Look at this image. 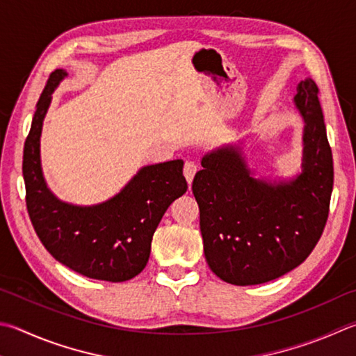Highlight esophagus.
Segmentation results:
<instances>
[{
    "label": "esophagus",
    "mask_w": 356,
    "mask_h": 356,
    "mask_svg": "<svg viewBox=\"0 0 356 356\" xmlns=\"http://www.w3.org/2000/svg\"><path fill=\"white\" fill-rule=\"evenodd\" d=\"M197 170H199V166H197L196 161H193V160H186V161H185L184 174H185L186 182H188V184H191V182H193V179H195Z\"/></svg>",
    "instance_id": "obj_1"
}]
</instances>
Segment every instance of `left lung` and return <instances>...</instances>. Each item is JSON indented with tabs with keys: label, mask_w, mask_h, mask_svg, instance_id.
<instances>
[{
	"label": "left lung",
	"mask_w": 356,
	"mask_h": 356,
	"mask_svg": "<svg viewBox=\"0 0 356 356\" xmlns=\"http://www.w3.org/2000/svg\"><path fill=\"white\" fill-rule=\"evenodd\" d=\"M318 95L313 79L297 86L294 101L305 120L303 171L291 182L254 179L236 147L202 159L191 190L205 260L221 280L248 286L279 279L318 244L333 190L332 147Z\"/></svg>",
	"instance_id": "left-lung-1"
}]
</instances>
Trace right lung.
<instances>
[{
    "mask_svg": "<svg viewBox=\"0 0 356 356\" xmlns=\"http://www.w3.org/2000/svg\"><path fill=\"white\" fill-rule=\"evenodd\" d=\"M65 76L63 70L49 74L24 141L23 177L31 222L47 250L67 268L88 279L131 280L149 260L152 235L161 216L188 188L184 161L141 168L121 193L99 205L60 202L44 184L40 134L51 93Z\"/></svg>",
    "mask_w": 356,
    "mask_h": 356,
    "instance_id": "1",
    "label": "right lung"
}]
</instances>
